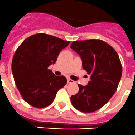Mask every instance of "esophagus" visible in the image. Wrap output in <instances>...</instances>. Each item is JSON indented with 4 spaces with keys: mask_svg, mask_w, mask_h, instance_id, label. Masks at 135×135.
Here are the masks:
<instances>
[{
    "mask_svg": "<svg viewBox=\"0 0 135 135\" xmlns=\"http://www.w3.org/2000/svg\"><path fill=\"white\" fill-rule=\"evenodd\" d=\"M68 83H74V81L73 80L70 79H68Z\"/></svg>",
    "mask_w": 135,
    "mask_h": 135,
    "instance_id": "34e87169",
    "label": "esophagus"
}]
</instances>
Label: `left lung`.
Instances as JSON below:
<instances>
[{
    "instance_id": "left-lung-1",
    "label": "left lung",
    "mask_w": 135,
    "mask_h": 135,
    "mask_svg": "<svg viewBox=\"0 0 135 135\" xmlns=\"http://www.w3.org/2000/svg\"><path fill=\"white\" fill-rule=\"evenodd\" d=\"M70 47L80 56L83 68L90 74L88 85L79 84V92L71 96L72 104L81 112H94L105 105L117 89L122 75L119 57L101 40L74 41Z\"/></svg>"
}]
</instances>
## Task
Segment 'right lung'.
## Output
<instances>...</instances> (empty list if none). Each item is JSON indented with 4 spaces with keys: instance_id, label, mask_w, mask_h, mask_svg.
Wrapping results in <instances>:
<instances>
[{
    "instance_id": "obj_1",
    "label": "right lung",
    "mask_w": 135,
    "mask_h": 135,
    "mask_svg": "<svg viewBox=\"0 0 135 135\" xmlns=\"http://www.w3.org/2000/svg\"><path fill=\"white\" fill-rule=\"evenodd\" d=\"M70 43L54 36L36 34L18 47L12 60V74L18 90L30 105L38 108L48 106L58 90L66 84L64 76L54 75L48 67L56 63L60 52Z\"/></svg>"
}]
</instances>
